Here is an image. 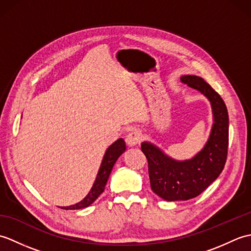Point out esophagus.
I'll return each instance as SVG.
<instances>
[{"label": "esophagus", "instance_id": "1", "mask_svg": "<svg viewBox=\"0 0 251 251\" xmlns=\"http://www.w3.org/2000/svg\"><path fill=\"white\" fill-rule=\"evenodd\" d=\"M141 139V134L139 131L134 130L126 136V143L129 147H135Z\"/></svg>", "mask_w": 251, "mask_h": 251}]
</instances>
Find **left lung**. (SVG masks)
<instances>
[{
  "instance_id": "obj_1",
  "label": "left lung",
  "mask_w": 251,
  "mask_h": 251,
  "mask_svg": "<svg viewBox=\"0 0 251 251\" xmlns=\"http://www.w3.org/2000/svg\"><path fill=\"white\" fill-rule=\"evenodd\" d=\"M181 81L209 100L214 123L204 148L190 159L177 161L151 142L141 143L151 189L169 201H188L204 192L225 168L228 146V114L220 95L200 76L183 75Z\"/></svg>"
}]
</instances>
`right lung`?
Returning <instances> with one entry per match:
<instances>
[{
	"instance_id": "1",
	"label": "right lung",
	"mask_w": 251,
	"mask_h": 251,
	"mask_svg": "<svg viewBox=\"0 0 251 251\" xmlns=\"http://www.w3.org/2000/svg\"><path fill=\"white\" fill-rule=\"evenodd\" d=\"M126 150V145L124 139H117L114 143L106 149V151L104 153V156L102 158V162H101L100 168L98 170L97 177H96L95 182L90 189L89 193L84 197V199L76 202V204L71 205V206H67V207H61L62 209H70V210H74V209H82V208L88 207L90 204L98 199V196L102 193L104 191V186L106 184V181L109 179V176L112 172V168H113L115 162L117 161L123 153L125 152Z\"/></svg>"
}]
</instances>
